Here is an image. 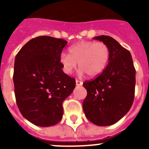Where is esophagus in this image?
Wrapping results in <instances>:
<instances>
[{"mask_svg": "<svg viewBox=\"0 0 149 149\" xmlns=\"http://www.w3.org/2000/svg\"><path fill=\"white\" fill-rule=\"evenodd\" d=\"M82 85H83V82L76 80V86H82Z\"/></svg>", "mask_w": 149, "mask_h": 149, "instance_id": "1", "label": "esophagus"}]
</instances>
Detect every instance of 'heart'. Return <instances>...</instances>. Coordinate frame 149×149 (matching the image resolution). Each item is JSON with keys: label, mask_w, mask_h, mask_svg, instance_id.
<instances>
[{"label": "heart", "mask_w": 149, "mask_h": 149, "mask_svg": "<svg viewBox=\"0 0 149 149\" xmlns=\"http://www.w3.org/2000/svg\"><path fill=\"white\" fill-rule=\"evenodd\" d=\"M68 52L69 54L62 53L60 56V65L66 74H71L78 63L81 75L86 73L95 77L104 70L110 60L109 47L102 42L81 41L70 46Z\"/></svg>", "instance_id": "b5f03b06"}]
</instances>
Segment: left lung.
<instances>
[{
    "instance_id": "1",
    "label": "left lung",
    "mask_w": 149,
    "mask_h": 149,
    "mask_svg": "<svg viewBox=\"0 0 149 149\" xmlns=\"http://www.w3.org/2000/svg\"><path fill=\"white\" fill-rule=\"evenodd\" d=\"M93 39L108 46L110 60L99 76L83 84L87 91L83 109L91 122L98 126H108L116 123L131 109L136 71L131 53L116 39L104 35Z\"/></svg>"
}]
</instances>
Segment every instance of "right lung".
<instances>
[{"label": "right lung", "instance_id": "obj_1", "mask_svg": "<svg viewBox=\"0 0 149 149\" xmlns=\"http://www.w3.org/2000/svg\"><path fill=\"white\" fill-rule=\"evenodd\" d=\"M67 42L51 36L30 40L15 58L13 82L17 105L26 119L50 127L63 118V101L75 87V80L62 70L60 56Z\"/></svg>", "mask_w": 149, "mask_h": 149}]
</instances>
